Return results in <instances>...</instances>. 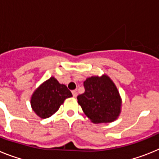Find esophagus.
<instances>
[{"mask_svg":"<svg viewBox=\"0 0 159 159\" xmlns=\"http://www.w3.org/2000/svg\"><path fill=\"white\" fill-rule=\"evenodd\" d=\"M72 95H73V97H76L77 95H78V93H77L76 90H74V91H72Z\"/></svg>","mask_w":159,"mask_h":159,"instance_id":"esophagus-1","label":"esophagus"}]
</instances>
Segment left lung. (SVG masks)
Returning <instances> with one entry per match:
<instances>
[{
  "label": "left lung",
  "mask_w": 159,
  "mask_h": 159,
  "mask_svg": "<svg viewBox=\"0 0 159 159\" xmlns=\"http://www.w3.org/2000/svg\"><path fill=\"white\" fill-rule=\"evenodd\" d=\"M85 92L77 96L84 114L94 123H111L120 113L121 99L116 85L107 75L92 76L84 82Z\"/></svg>",
  "instance_id": "left-lung-1"
}]
</instances>
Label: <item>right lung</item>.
Segmentation results:
<instances>
[{
	"label": "right lung",
	"mask_w": 159,
	"mask_h": 159,
	"mask_svg": "<svg viewBox=\"0 0 159 159\" xmlns=\"http://www.w3.org/2000/svg\"><path fill=\"white\" fill-rule=\"evenodd\" d=\"M71 96L72 94L64 84L51 77L35 91L31 105L38 116L46 119L56 113L64 101Z\"/></svg>",
	"instance_id": "obj_1"
}]
</instances>
